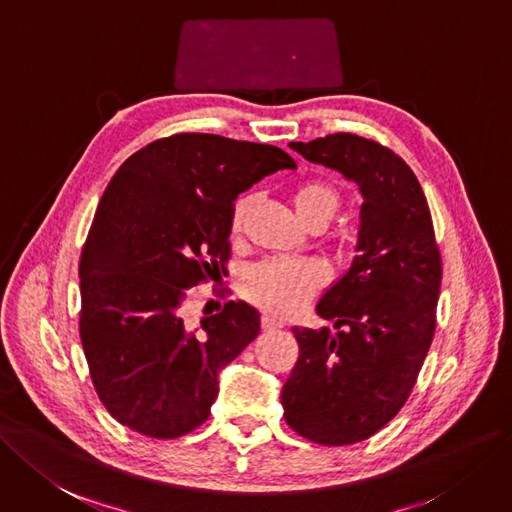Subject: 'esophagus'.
<instances>
[{"label":"esophagus","mask_w":512,"mask_h":512,"mask_svg":"<svg viewBox=\"0 0 512 512\" xmlns=\"http://www.w3.org/2000/svg\"><path fill=\"white\" fill-rule=\"evenodd\" d=\"M261 329L263 331H274V329H282V323L272 316H261Z\"/></svg>","instance_id":"34e87169"}]
</instances>
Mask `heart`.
Masks as SVG:
<instances>
[{
    "instance_id": "1",
    "label": "heart",
    "mask_w": 512,
    "mask_h": 512,
    "mask_svg": "<svg viewBox=\"0 0 512 512\" xmlns=\"http://www.w3.org/2000/svg\"><path fill=\"white\" fill-rule=\"evenodd\" d=\"M251 202V196H240L234 202V234L242 230ZM293 204L304 221L314 217L331 219L337 211L339 194L333 185L325 181H308L295 189ZM327 282L329 268L318 259H268L244 274L242 293L263 312L274 316H293L304 310L320 289H325Z\"/></svg>"
}]
</instances>
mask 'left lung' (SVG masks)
Listing matches in <instances>:
<instances>
[{
  "label": "left lung",
  "mask_w": 512,
  "mask_h": 512,
  "mask_svg": "<svg viewBox=\"0 0 512 512\" xmlns=\"http://www.w3.org/2000/svg\"><path fill=\"white\" fill-rule=\"evenodd\" d=\"M363 194L350 270L320 297L329 329H293L299 358L282 386L287 424L318 445H352L384 428L413 390L437 327L441 253L422 185L392 149L335 132L291 143Z\"/></svg>",
  "instance_id": "obj_1"
}]
</instances>
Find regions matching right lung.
<instances>
[{
	"instance_id": "add662e5",
	"label": "right lung",
	"mask_w": 512,
	"mask_h": 512,
	"mask_svg": "<svg viewBox=\"0 0 512 512\" xmlns=\"http://www.w3.org/2000/svg\"><path fill=\"white\" fill-rule=\"evenodd\" d=\"M295 160L274 145L179 132L132 154L109 181L80 259V337L94 390L122 426L177 439L206 422L217 373L259 335L227 301L187 327L189 289L230 259L238 194Z\"/></svg>"
}]
</instances>
